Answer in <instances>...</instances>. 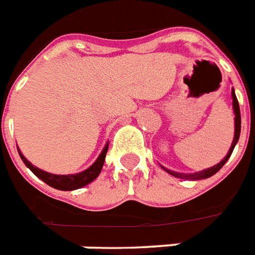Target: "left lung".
I'll return each mask as SVG.
<instances>
[{
    "label": "left lung",
    "mask_w": 255,
    "mask_h": 255,
    "mask_svg": "<svg viewBox=\"0 0 255 255\" xmlns=\"http://www.w3.org/2000/svg\"><path fill=\"white\" fill-rule=\"evenodd\" d=\"M232 99H233V111H234V137L233 141H232V145L229 148V152L226 153V156L220 161L218 164L213 165V167L208 168V169L200 170V172H194V173H180V172H174V170H170L168 168L160 165L163 168L167 173L172 174L174 177L178 178H185V180H204V178L212 177L213 174H216L218 170L221 169L225 163L229 160V157L233 153V149L236 147V144L238 143V139H240V133H241V112H240V104H238L237 96H236V92H234V88H232Z\"/></svg>",
    "instance_id": "left-lung-1"
}]
</instances>
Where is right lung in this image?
Returning a JSON list of instances; mask_svg holds the SVG:
<instances>
[{
  "label": "right lung",
  "mask_w": 255,
  "mask_h": 255,
  "mask_svg": "<svg viewBox=\"0 0 255 255\" xmlns=\"http://www.w3.org/2000/svg\"><path fill=\"white\" fill-rule=\"evenodd\" d=\"M18 149V153L21 156L22 161L25 164L26 167L29 168L31 172H33L38 178H41L42 181L46 182L47 185H50L51 188H55L58 190H75L79 189V188H83V186L88 185L90 182H92L98 176H99L100 170L103 168L104 160H106V153L108 151V141L106 143L104 148L100 152V155L98 156V159L95 160V163L90 165L87 169H85L83 172H79V173L75 174H54L50 173V172H46V170H42L39 168L34 167L33 164L30 163L29 160L26 159L25 156L22 155V152Z\"/></svg>",
  "instance_id": "right-lung-1"
}]
</instances>
